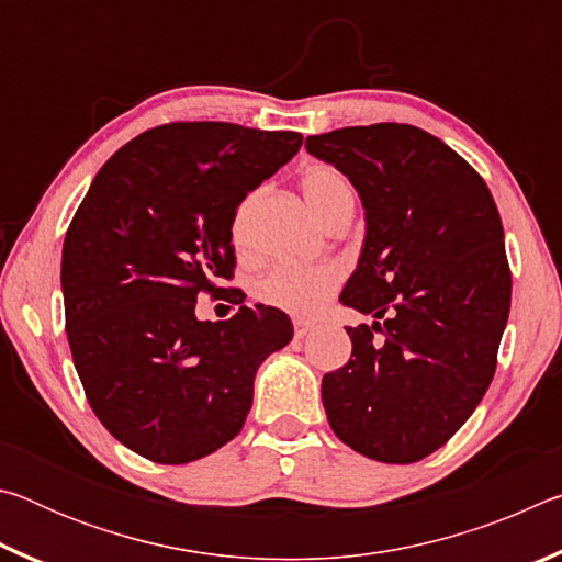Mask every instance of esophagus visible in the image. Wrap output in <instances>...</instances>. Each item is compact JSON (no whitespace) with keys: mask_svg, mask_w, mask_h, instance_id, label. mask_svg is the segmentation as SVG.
Here are the masks:
<instances>
[{"mask_svg":"<svg viewBox=\"0 0 562 562\" xmlns=\"http://www.w3.org/2000/svg\"><path fill=\"white\" fill-rule=\"evenodd\" d=\"M292 325H294V337H297V339H302V337H307L310 335V331L312 329H315V322H310V319H294L292 322Z\"/></svg>","mask_w":562,"mask_h":562,"instance_id":"1","label":"esophagus"}]
</instances>
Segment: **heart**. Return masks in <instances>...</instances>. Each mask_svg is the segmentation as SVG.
<instances>
[{
    "label": "heart",
    "instance_id": "heart-1",
    "mask_svg": "<svg viewBox=\"0 0 562 562\" xmlns=\"http://www.w3.org/2000/svg\"><path fill=\"white\" fill-rule=\"evenodd\" d=\"M304 201L310 203L322 221L329 223L341 207L355 203V190H351L347 176L335 166H310L300 180ZM260 193H250L237 207L233 217V237L235 243H245L247 227H250L252 207L258 203ZM345 282V268L339 262H315V265H274L260 278L258 300L268 307L282 310L294 317H315L327 307L335 292Z\"/></svg>",
    "mask_w": 562,
    "mask_h": 562
}]
</instances>
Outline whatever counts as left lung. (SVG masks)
<instances>
[{
  "label": "left lung",
  "mask_w": 562,
  "mask_h": 562,
  "mask_svg": "<svg viewBox=\"0 0 562 562\" xmlns=\"http://www.w3.org/2000/svg\"><path fill=\"white\" fill-rule=\"evenodd\" d=\"M364 203L367 237L341 304L351 357L322 379L331 431L361 456L414 463L481 404L510 310V268L486 180L431 133L372 123L307 138Z\"/></svg>",
  "instance_id": "left-lung-1"
}]
</instances>
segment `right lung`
Listing matches in <instances>:
<instances>
[{
    "label": "right lung",
    "mask_w": 562,
    "mask_h": 562,
    "mask_svg": "<svg viewBox=\"0 0 562 562\" xmlns=\"http://www.w3.org/2000/svg\"><path fill=\"white\" fill-rule=\"evenodd\" d=\"M302 133L173 121L119 148L64 237L74 367L113 439L148 461H198L240 434L260 361L292 339L280 310L195 317L198 294L243 302L233 217L297 154Z\"/></svg>",
    "instance_id": "right-lung-1"
}]
</instances>
